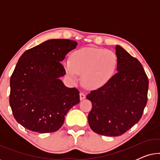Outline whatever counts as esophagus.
<instances>
[{
	"label": "esophagus",
	"mask_w": 160,
	"mask_h": 160,
	"mask_svg": "<svg viewBox=\"0 0 160 160\" xmlns=\"http://www.w3.org/2000/svg\"><path fill=\"white\" fill-rule=\"evenodd\" d=\"M79 97H80V100H82L85 99V98H86V96H85V95L83 92H80L79 94Z\"/></svg>",
	"instance_id": "obj_1"
}]
</instances>
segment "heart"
Here are the masks:
<instances>
[{"label":"heart","instance_id":"1","mask_svg":"<svg viewBox=\"0 0 160 160\" xmlns=\"http://www.w3.org/2000/svg\"><path fill=\"white\" fill-rule=\"evenodd\" d=\"M63 66L72 82H77L80 74L86 88L98 89L106 86L115 75L118 58L111 50L85 47L73 52L70 60L64 61Z\"/></svg>","mask_w":160,"mask_h":160}]
</instances>
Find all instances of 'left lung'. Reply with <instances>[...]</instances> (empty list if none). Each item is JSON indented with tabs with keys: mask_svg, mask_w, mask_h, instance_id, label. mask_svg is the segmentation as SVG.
Wrapping results in <instances>:
<instances>
[{
	"mask_svg": "<svg viewBox=\"0 0 160 160\" xmlns=\"http://www.w3.org/2000/svg\"><path fill=\"white\" fill-rule=\"evenodd\" d=\"M115 50L117 73L106 86L87 95L92 104L89 127L105 136H119L134 126L147 102L148 80L141 62L121 46Z\"/></svg>",
	"mask_w": 160,
	"mask_h": 160,
	"instance_id": "left-lung-1",
	"label": "left lung"
}]
</instances>
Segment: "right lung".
<instances>
[{
    "label": "right lung",
    "instance_id": "obj_1",
    "mask_svg": "<svg viewBox=\"0 0 160 160\" xmlns=\"http://www.w3.org/2000/svg\"><path fill=\"white\" fill-rule=\"evenodd\" d=\"M78 43L50 39L27 50L19 58L10 79L9 103L17 122L28 130L52 132L80 101L79 92L65 86L60 62Z\"/></svg>",
    "mask_w": 160,
    "mask_h": 160
}]
</instances>
